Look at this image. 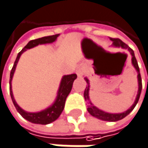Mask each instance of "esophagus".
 I'll return each instance as SVG.
<instances>
[{"mask_svg":"<svg viewBox=\"0 0 148 148\" xmlns=\"http://www.w3.org/2000/svg\"><path fill=\"white\" fill-rule=\"evenodd\" d=\"M83 74H84V73H83V71H81V70H78V71H77V74H78V76H79V77L82 76Z\"/></svg>","mask_w":148,"mask_h":148,"instance_id":"obj_1","label":"esophagus"}]
</instances>
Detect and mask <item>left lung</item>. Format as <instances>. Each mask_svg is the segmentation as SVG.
I'll return each instance as SVG.
<instances>
[{"instance_id":"left-lung-1","label":"left lung","mask_w":148,"mask_h":148,"mask_svg":"<svg viewBox=\"0 0 148 148\" xmlns=\"http://www.w3.org/2000/svg\"><path fill=\"white\" fill-rule=\"evenodd\" d=\"M110 40L113 42V45L116 46V47H121L123 49H128L131 56H132V63H133L134 67L135 68V69L137 70L138 72V83H139V90H138V94H137V97H136V99L134 101V104L128 110H126L125 112L123 113H119V114H110V113H107V112H104L103 110H99L97 107H95L92 103L90 102V105H88V108H87V110L88 112L92 116H95L99 119H101L103 121H109V122H116V121H119L123 118H124L126 116H128L132 110H134V108L135 107L136 103H138L139 101V99H140V92H141V89H142V83H141V77H140V69H139V66H138V62L136 61V58L134 56V50L130 48L128 45H126L125 43H123L121 39L119 38H110ZM86 81L87 83V86L85 89V92H84V97H85V99L86 100H89V80L86 78Z\"/></svg>"}]
</instances>
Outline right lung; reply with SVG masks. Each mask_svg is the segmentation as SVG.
<instances>
[{"mask_svg":"<svg viewBox=\"0 0 148 148\" xmlns=\"http://www.w3.org/2000/svg\"><path fill=\"white\" fill-rule=\"evenodd\" d=\"M59 36V34H56V35H52V36H48V37H44V38H40L38 39H34V40H31L27 45H25L23 49L18 54L17 58L15 60L14 67L11 70L10 73V80H9V84H10V95L13 100V103L14 104L16 110H18V112L27 121L32 123H38V124H48L54 121H56L61 115V113L62 112L64 106H65V102H66V99L68 97V95L69 94V92L72 90V86H73V83H74V79L77 78V75L75 74H69V75H65L62 77V81H61V85L59 87V91H58V94H57V98L56 102L53 103L50 107H49L48 109H46L45 110H42L40 112H36V113H31V112H26L24 110H22L17 103L15 102L13 92H12V86H11V81H12V78L14 76V73L16 69V65L18 62V59L21 56V54L23 52H25L27 49H31L33 48L35 46L38 45H43V44H49V43H53L54 41L56 40L57 37Z\"/></svg>","mask_w":148,"mask_h":148,"instance_id":"obj_1","label":"right lung"}]
</instances>
